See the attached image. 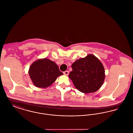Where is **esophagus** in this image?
Instances as JSON below:
<instances>
[{
	"mask_svg": "<svg viewBox=\"0 0 133 133\" xmlns=\"http://www.w3.org/2000/svg\"><path fill=\"white\" fill-rule=\"evenodd\" d=\"M63 73L65 75L67 76V75H68V74H69V71H65Z\"/></svg>",
	"mask_w": 133,
	"mask_h": 133,
	"instance_id": "esophagus-1",
	"label": "esophagus"
}]
</instances>
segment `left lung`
<instances>
[{
    "instance_id": "left-lung-1",
    "label": "left lung",
    "mask_w": 133,
    "mask_h": 133,
    "mask_svg": "<svg viewBox=\"0 0 133 133\" xmlns=\"http://www.w3.org/2000/svg\"><path fill=\"white\" fill-rule=\"evenodd\" d=\"M72 68L69 77L79 91L86 94L93 93L103 85L105 69L101 62L94 55L89 54L76 60L72 64Z\"/></svg>"
}]
</instances>
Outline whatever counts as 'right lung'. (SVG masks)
<instances>
[{
  "label": "right lung",
  "mask_w": 133,
  "mask_h": 133,
  "mask_svg": "<svg viewBox=\"0 0 133 133\" xmlns=\"http://www.w3.org/2000/svg\"><path fill=\"white\" fill-rule=\"evenodd\" d=\"M28 73L33 84L42 88L49 87L58 76L63 74L56 64L46 58L38 59L32 64Z\"/></svg>",
  "instance_id": "add662e5"
}]
</instances>
